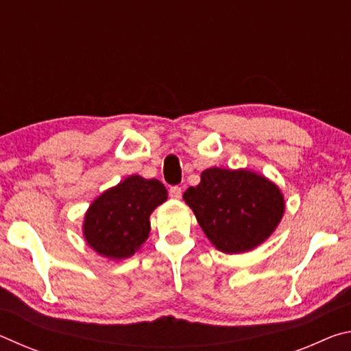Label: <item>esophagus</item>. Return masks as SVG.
<instances>
[{
  "instance_id": "1",
  "label": "esophagus",
  "mask_w": 351,
  "mask_h": 351,
  "mask_svg": "<svg viewBox=\"0 0 351 351\" xmlns=\"http://www.w3.org/2000/svg\"><path fill=\"white\" fill-rule=\"evenodd\" d=\"M169 195L173 199H180L182 197V189L180 186H171L169 189Z\"/></svg>"
}]
</instances>
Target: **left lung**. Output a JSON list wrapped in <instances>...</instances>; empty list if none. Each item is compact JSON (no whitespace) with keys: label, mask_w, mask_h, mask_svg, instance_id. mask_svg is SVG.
Returning <instances> with one entry per match:
<instances>
[{"label":"left lung","mask_w":351,"mask_h":351,"mask_svg":"<svg viewBox=\"0 0 351 351\" xmlns=\"http://www.w3.org/2000/svg\"><path fill=\"white\" fill-rule=\"evenodd\" d=\"M182 198L207 239L226 254L251 251L263 243L285 210L276 184L247 170L207 169L198 186L189 187Z\"/></svg>","instance_id":"1"}]
</instances>
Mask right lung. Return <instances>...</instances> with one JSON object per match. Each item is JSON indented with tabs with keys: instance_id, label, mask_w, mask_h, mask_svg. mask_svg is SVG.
<instances>
[{
	"instance_id": "obj_1",
	"label": "right lung",
	"mask_w": 351,
	"mask_h": 351,
	"mask_svg": "<svg viewBox=\"0 0 351 351\" xmlns=\"http://www.w3.org/2000/svg\"><path fill=\"white\" fill-rule=\"evenodd\" d=\"M167 199L158 180L128 176L94 201L85 215L83 234L94 251L108 258H127L150 232V213Z\"/></svg>"
}]
</instances>
